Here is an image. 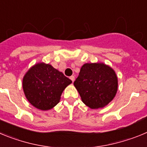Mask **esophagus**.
I'll use <instances>...</instances> for the list:
<instances>
[{
    "label": "esophagus",
    "mask_w": 147,
    "mask_h": 147,
    "mask_svg": "<svg viewBox=\"0 0 147 147\" xmlns=\"http://www.w3.org/2000/svg\"><path fill=\"white\" fill-rule=\"evenodd\" d=\"M70 79H71V81H72L73 82H74V80H75V77H74V76H71V77H70Z\"/></svg>",
    "instance_id": "34e87169"
}]
</instances>
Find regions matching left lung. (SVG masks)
<instances>
[{"label": "left lung", "instance_id": "1", "mask_svg": "<svg viewBox=\"0 0 147 147\" xmlns=\"http://www.w3.org/2000/svg\"><path fill=\"white\" fill-rule=\"evenodd\" d=\"M74 85L86 106L103 108L116 95L118 77L112 67L103 62L85 63Z\"/></svg>", "mask_w": 147, "mask_h": 147}]
</instances>
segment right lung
<instances>
[{
	"label": "right lung",
	"mask_w": 147,
	"mask_h": 147,
	"mask_svg": "<svg viewBox=\"0 0 147 147\" xmlns=\"http://www.w3.org/2000/svg\"><path fill=\"white\" fill-rule=\"evenodd\" d=\"M72 83L62 72L45 62H38L23 78V89L29 103L41 110H49L59 102L61 95Z\"/></svg>",
	"instance_id": "add662e5"
}]
</instances>
